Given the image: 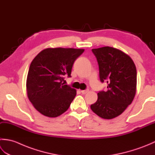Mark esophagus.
Returning <instances> with one entry per match:
<instances>
[{"label":"esophagus","mask_w":155,"mask_h":155,"mask_svg":"<svg viewBox=\"0 0 155 155\" xmlns=\"http://www.w3.org/2000/svg\"><path fill=\"white\" fill-rule=\"evenodd\" d=\"M81 92L82 94H87V93H88V89H87V90H83V91H81Z\"/></svg>","instance_id":"esophagus-1"}]
</instances>
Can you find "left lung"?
Returning <instances> with one entry per match:
<instances>
[{"instance_id": "1", "label": "left lung", "mask_w": 155, "mask_h": 155, "mask_svg": "<svg viewBox=\"0 0 155 155\" xmlns=\"http://www.w3.org/2000/svg\"><path fill=\"white\" fill-rule=\"evenodd\" d=\"M99 67L100 80L107 83V91L98 93L91 105L94 113L104 119L119 116L132 103L137 90V69L124 52L110 47L92 49Z\"/></svg>"}]
</instances>
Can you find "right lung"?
Returning a JSON list of instances; mask_svg holds the SVG:
<instances>
[{"instance_id":"obj_1","label":"right lung","mask_w":155,"mask_h":155,"mask_svg":"<svg viewBox=\"0 0 155 155\" xmlns=\"http://www.w3.org/2000/svg\"><path fill=\"white\" fill-rule=\"evenodd\" d=\"M84 49L47 48L31 62L27 78L29 101L39 113L57 117L68 110L77 91L63 83L64 75L71 77L72 67Z\"/></svg>"}]
</instances>
